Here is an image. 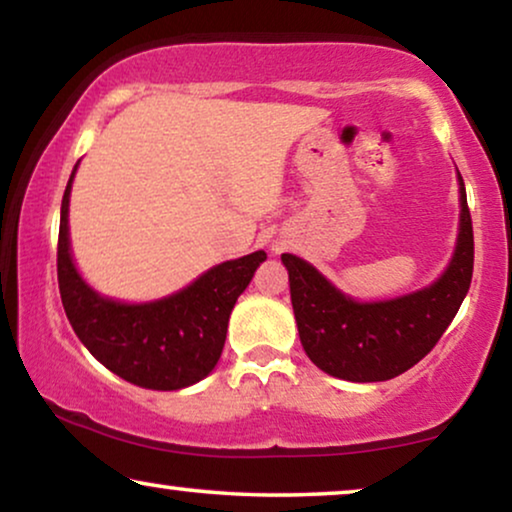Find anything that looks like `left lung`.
I'll return each mask as SVG.
<instances>
[{
  "mask_svg": "<svg viewBox=\"0 0 512 512\" xmlns=\"http://www.w3.org/2000/svg\"><path fill=\"white\" fill-rule=\"evenodd\" d=\"M459 233L447 268L429 286L384 300H356L305 258L282 254L305 354L324 373L349 382H384L436 347L464 303L473 277V226L464 179Z\"/></svg>",
  "mask_w": 512,
  "mask_h": 512,
  "instance_id": "obj_1",
  "label": "left lung"
}]
</instances>
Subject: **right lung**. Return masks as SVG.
<instances>
[{
	"instance_id": "add662e5",
	"label": "right lung",
	"mask_w": 512,
	"mask_h": 512,
	"mask_svg": "<svg viewBox=\"0 0 512 512\" xmlns=\"http://www.w3.org/2000/svg\"><path fill=\"white\" fill-rule=\"evenodd\" d=\"M74 165L60 207L58 284L67 319L83 347L125 382L177 391L205 380L221 359L230 312L265 258L254 251L223 261L170 296L125 303L95 291L76 268L69 240Z\"/></svg>"
}]
</instances>
